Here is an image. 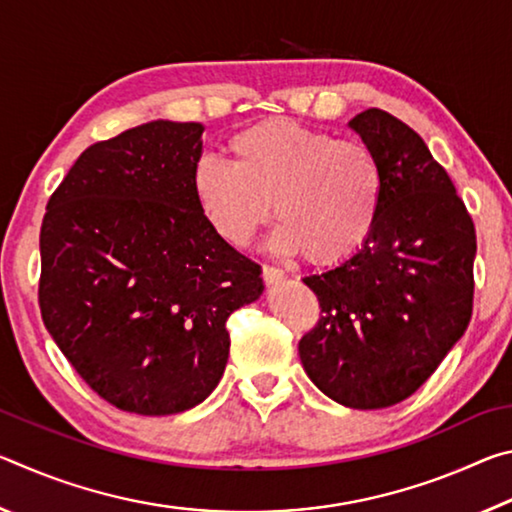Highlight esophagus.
Listing matches in <instances>:
<instances>
[{
  "label": "esophagus",
  "instance_id": "34e87169",
  "mask_svg": "<svg viewBox=\"0 0 512 512\" xmlns=\"http://www.w3.org/2000/svg\"><path fill=\"white\" fill-rule=\"evenodd\" d=\"M262 277H264L266 284H277V282H282L284 277H287V273H284L282 268H277V266L264 264V266H262Z\"/></svg>",
  "mask_w": 512,
  "mask_h": 512
}]
</instances>
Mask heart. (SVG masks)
Masks as SVG:
<instances>
[{"label": "heart", "mask_w": 512, "mask_h": 512, "mask_svg": "<svg viewBox=\"0 0 512 512\" xmlns=\"http://www.w3.org/2000/svg\"><path fill=\"white\" fill-rule=\"evenodd\" d=\"M232 162L201 158L192 189L207 223L230 246H246L273 214V246L336 266L359 253L375 230L384 173L359 140L275 117L228 142Z\"/></svg>", "instance_id": "b5f03b06"}]
</instances>
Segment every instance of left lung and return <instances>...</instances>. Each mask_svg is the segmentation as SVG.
Listing matches in <instances>:
<instances>
[{"instance_id":"left-lung-1","label":"left lung","mask_w":512,"mask_h":512,"mask_svg":"<svg viewBox=\"0 0 512 512\" xmlns=\"http://www.w3.org/2000/svg\"><path fill=\"white\" fill-rule=\"evenodd\" d=\"M381 164L375 230L341 266L305 277L323 316L298 343L309 379L350 409H388L427 381L470 325L476 232L452 178L391 112L350 121Z\"/></svg>"}]
</instances>
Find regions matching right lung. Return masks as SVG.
Here are the masks:
<instances>
[{"mask_svg": "<svg viewBox=\"0 0 512 512\" xmlns=\"http://www.w3.org/2000/svg\"><path fill=\"white\" fill-rule=\"evenodd\" d=\"M196 121H149L85 149L49 196L38 305L60 352L101 400L183 413L225 370V320L262 296L259 264L198 207Z\"/></svg>", "mask_w": 512, "mask_h": 512, "instance_id": "add662e5", "label": "right lung"}]
</instances>
